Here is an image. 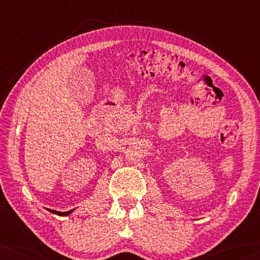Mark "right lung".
I'll use <instances>...</instances> for the list:
<instances>
[{"label":"right lung","mask_w":260,"mask_h":260,"mask_svg":"<svg viewBox=\"0 0 260 260\" xmlns=\"http://www.w3.org/2000/svg\"><path fill=\"white\" fill-rule=\"evenodd\" d=\"M49 212H52V213H54V214H58V215H61V216H65V215H69L70 213H72L73 212V209L72 211H69V212H56V211H53V209H48Z\"/></svg>","instance_id":"add662e5"}]
</instances>
